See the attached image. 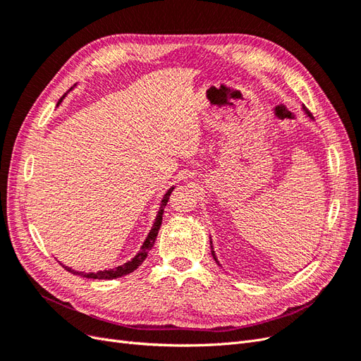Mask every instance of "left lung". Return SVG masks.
<instances>
[{
	"label": "left lung",
	"mask_w": 361,
	"mask_h": 361,
	"mask_svg": "<svg viewBox=\"0 0 361 361\" xmlns=\"http://www.w3.org/2000/svg\"><path fill=\"white\" fill-rule=\"evenodd\" d=\"M304 113H305V114H307L309 117H312V116H310V113L307 111V108H305V106H304ZM211 253H212V256H214L215 262H216V264H218V259H216V256H215V251H214V248H212V241H211ZM218 265H220V264H218Z\"/></svg>",
	"instance_id": "8db88e82"
}]
</instances>
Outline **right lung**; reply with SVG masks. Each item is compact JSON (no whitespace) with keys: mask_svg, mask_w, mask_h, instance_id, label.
<instances>
[{"mask_svg":"<svg viewBox=\"0 0 361 361\" xmlns=\"http://www.w3.org/2000/svg\"><path fill=\"white\" fill-rule=\"evenodd\" d=\"M71 90H72V89H71ZM64 96H66V94H63V97H64ZM63 97L59 101L57 105H60V102L63 101ZM173 190H174V187H171L166 194H164V197H162V200H161V206H159V211H158V215H157V218H155L154 226H152L150 232H149V235L146 236L145 243H143V245H141L138 253H137L133 259L128 260L126 264L120 265V267H116V268H113V269H104V271H97V272H89V274H85V272L75 271V269H72V268H69V267H64V265H63V268L66 269V271H69V272H72V274H75V276H82V277H85V279H97V280H113V279H118V277H122V276L130 274V272L135 271L141 264H143V260L147 257L149 250H152V247H154L155 239H157L158 232H159L161 223H162L164 207L167 206V202H169V199H170V194H171Z\"/></svg>","mask_w":361,"mask_h":361,"instance_id":"1","label":"right lung"}]
</instances>
